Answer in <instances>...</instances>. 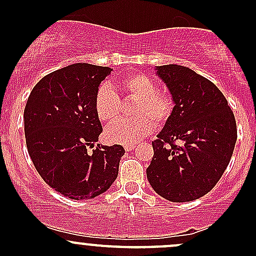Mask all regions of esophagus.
<instances>
[{"instance_id": "esophagus-1", "label": "esophagus", "mask_w": 256, "mask_h": 256, "mask_svg": "<svg viewBox=\"0 0 256 256\" xmlns=\"http://www.w3.org/2000/svg\"><path fill=\"white\" fill-rule=\"evenodd\" d=\"M136 147L135 144H125V150L126 151H131V150H134Z\"/></svg>"}]
</instances>
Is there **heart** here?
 <instances>
[{"label":"heart","instance_id":"obj_1","mask_svg":"<svg viewBox=\"0 0 256 256\" xmlns=\"http://www.w3.org/2000/svg\"><path fill=\"white\" fill-rule=\"evenodd\" d=\"M118 88L126 99L136 100L131 120L118 121L105 131L109 141L135 144L156 126H162L174 112V96L158 89L154 80L144 73H128L118 80ZM94 110L102 122L112 124L121 115V100L108 85L102 84L95 92Z\"/></svg>","mask_w":256,"mask_h":256}]
</instances>
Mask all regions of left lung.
<instances>
[{
  "label": "left lung",
  "instance_id": "left-lung-1",
  "mask_svg": "<svg viewBox=\"0 0 256 256\" xmlns=\"http://www.w3.org/2000/svg\"><path fill=\"white\" fill-rule=\"evenodd\" d=\"M176 106L152 141L146 170L154 192L190 202L210 192L228 167L236 141L234 114L223 92L204 76L176 64L157 66Z\"/></svg>",
  "mask_w": 256,
  "mask_h": 256
}]
</instances>
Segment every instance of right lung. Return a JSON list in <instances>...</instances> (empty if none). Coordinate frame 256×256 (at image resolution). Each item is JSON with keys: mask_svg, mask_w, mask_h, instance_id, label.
Instances as JSON below:
<instances>
[{"mask_svg": "<svg viewBox=\"0 0 256 256\" xmlns=\"http://www.w3.org/2000/svg\"><path fill=\"white\" fill-rule=\"evenodd\" d=\"M110 72L86 63L64 66L43 76L26 104V144L33 164L48 186L72 200L104 193L125 154L121 144H96L102 128L94 96Z\"/></svg>", "mask_w": 256, "mask_h": 256, "instance_id": "right-lung-1", "label": "right lung"}]
</instances>
